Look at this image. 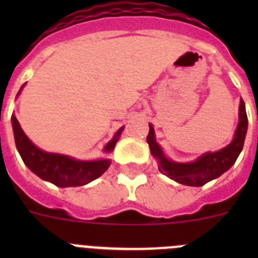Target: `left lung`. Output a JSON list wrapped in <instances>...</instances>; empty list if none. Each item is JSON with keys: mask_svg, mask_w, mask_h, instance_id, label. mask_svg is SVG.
<instances>
[{"mask_svg": "<svg viewBox=\"0 0 258 258\" xmlns=\"http://www.w3.org/2000/svg\"><path fill=\"white\" fill-rule=\"evenodd\" d=\"M248 127V117L245 112V104L240 99L239 106V124L236 127L234 140L225 149L217 152H207L192 163H174L164 156L160 146L155 141V133L152 125H150V132L147 136V143L150 151L156 157L159 163V170L173 181L186 186H203L207 182L220 177L222 173L229 170L238 159L239 154L243 150L245 134Z\"/></svg>", "mask_w": 258, "mask_h": 258, "instance_id": "obj_1", "label": "left lung"}]
</instances>
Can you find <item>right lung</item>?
Instances as JSON below:
<instances>
[{"label": "right lung", "instance_id": "obj_1", "mask_svg": "<svg viewBox=\"0 0 258 258\" xmlns=\"http://www.w3.org/2000/svg\"><path fill=\"white\" fill-rule=\"evenodd\" d=\"M11 120H13L14 138L18 151L24 164L40 178L51 182L58 187H75L94 181L108 169L111 164V160L108 159L97 161H80L66 155L50 154L37 149L22 131L17 117L13 116ZM122 129L124 127L118 129L115 137L107 143L104 151L111 152L115 149Z\"/></svg>", "mask_w": 258, "mask_h": 258}]
</instances>
